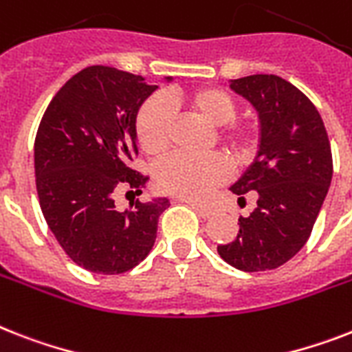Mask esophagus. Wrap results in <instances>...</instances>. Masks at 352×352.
<instances>
[{
  "label": "esophagus",
  "instance_id": "1",
  "mask_svg": "<svg viewBox=\"0 0 352 352\" xmlns=\"http://www.w3.org/2000/svg\"><path fill=\"white\" fill-rule=\"evenodd\" d=\"M179 202H186V204H190L193 210L199 213L201 217H204V219H208V217L213 215V208H210V206L206 204H197V202L193 201H188V199H179Z\"/></svg>",
  "mask_w": 352,
  "mask_h": 352
}]
</instances>
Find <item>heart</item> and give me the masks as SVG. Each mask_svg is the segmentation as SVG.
<instances>
[{
  "instance_id": "b5f03b06",
  "label": "heart",
  "mask_w": 352,
  "mask_h": 352,
  "mask_svg": "<svg viewBox=\"0 0 352 352\" xmlns=\"http://www.w3.org/2000/svg\"><path fill=\"white\" fill-rule=\"evenodd\" d=\"M173 108H182L202 117L215 128L217 142L235 162L255 155L260 144V126L253 119H239V102L230 92L217 87H204L182 96L148 99L135 119L137 141L151 157L164 155L171 146ZM230 164L221 153L206 157L173 155L161 162L157 184L162 191L181 199H204L211 190L228 179Z\"/></svg>"
}]
</instances>
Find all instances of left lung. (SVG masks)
I'll return each mask as SVG.
<instances>
[{"label": "left lung", "instance_id": "1", "mask_svg": "<svg viewBox=\"0 0 352 352\" xmlns=\"http://www.w3.org/2000/svg\"><path fill=\"white\" fill-rule=\"evenodd\" d=\"M256 108L262 124L253 166L231 191L245 202L255 191V210L239 219V233L219 244V255L248 273L276 270L309 239L333 177V155L324 121L309 97L273 74L231 81Z\"/></svg>", "mask_w": 352, "mask_h": 352}]
</instances>
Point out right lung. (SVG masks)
I'll list each match as a JSON object with an SVG mask.
<instances>
[{
    "instance_id": "right-lung-1",
    "label": "right lung",
    "mask_w": 352,
    "mask_h": 352,
    "mask_svg": "<svg viewBox=\"0 0 352 352\" xmlns=\"http://www.w3.org/2000/svg\"><path fill=\"white\" fill-rule=\"evenodd\" d=\"M142 76L88 67L68 79L43 113L34 142L43 217L63 251L87 271L119 275L146 258L168 199L116 208L117 191L141 195L148 175L139 155L135 117L155 92Z\"/></svg>"
}]
</instances>
